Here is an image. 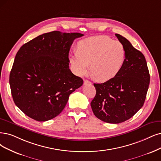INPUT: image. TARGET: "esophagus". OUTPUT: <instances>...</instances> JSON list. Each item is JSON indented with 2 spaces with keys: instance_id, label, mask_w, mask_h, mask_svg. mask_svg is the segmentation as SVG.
<instances>
[{
  "instance_id": "34e87169",
  "label": "esophagus",
  "mask_w": 161,
  "mask_h": 161,
  "mask_svg": "<svg viewBox=\"0 0 161 161\" xmlns=\"http://www.w3.org/2000/svg\"><path fill=\"white\" fill-rule=\"evenodd\" d=\"M92 84V83L90 81H88L87 80H84V85H88V84Z\"/></svg>"
}]
</instances>
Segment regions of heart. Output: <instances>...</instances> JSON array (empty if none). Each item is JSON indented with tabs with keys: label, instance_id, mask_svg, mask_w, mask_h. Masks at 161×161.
<instances>
[{
	"label": "heart",
	"instance_id": "heart-1",
	"mask_svg": "<svg viewBox=\"0 0 161 161\" xmlns=\"http://www.w3.org/2000/svg\"><path fill=\"white\" fill-rule=\"evenodd\" d=\"M77 50L69 56L74 72L78 75H84L91 63V72L99 81L114 78L126 60L123 44L105 36H95L80 40Z\"/></svg>",
	"mask_w": 161,
	"mask_h": 161
}]
</instances>
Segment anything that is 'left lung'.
<instances>
[{
  "label": "left lung",
  "instance_id": "left-lung-1",
  "mask_svg": "<svg viewBox=\"0 0 161 161\" xmlns=\"http://www.w3.org/2000/svg\"><path fill=\"white\" fill-rule=\"evenodd\" d=\"M115 36L125 48V62L114 78L93 84L96 94L91 107L100 120L117 124L129 119L143 105L150 74L144 55L121 35Z\"/></svg>",
  "mask_w": 161,
  "mask_h": 161
}]
</instances>
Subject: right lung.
<instances>
[{"label":"right lung","mask_w":161,"mask_h":161,"mask_svg":"<svg viewBox=\"0 0 161 161\" xmlns=\"http://www.w3.org/2000/svg\"><path fill=\"white\" fill-rule=\"evenodd\" d=\"M80 33L53 31L21 46L10 71L9 84L14 102L25 115L38 121L58 116L69 95L84 81L69 68L74 40Z\"/></svg>","instance_id":"1"}]
</instances>
